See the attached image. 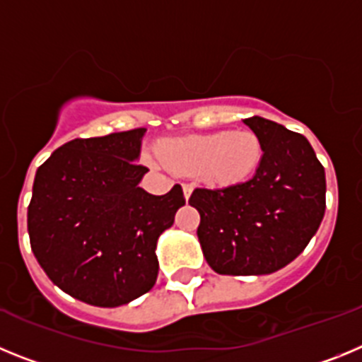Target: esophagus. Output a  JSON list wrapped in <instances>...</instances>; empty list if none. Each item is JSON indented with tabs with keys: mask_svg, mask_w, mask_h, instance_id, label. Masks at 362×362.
Wrapping results in <instances>:
<instances>
[{
	"mask_svg": "<svg viewBox=\"0 0 362 362\" xmlns=\"http://www.w3.org/2000/svg\"><path fill=\"white\" fill-rule=\"evenodd\" d=\"M192 190H194V187H192V185H183V194H185V199H190V196H192Z\"/></svg>",
	"mask_w": 362,
	"mask_h": 362,
	"instance_id": "esophagus-1",
	"label": "esophagus"
}]
</instances>
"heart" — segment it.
Wrapping results in <instances>:
<instances>
[{
  "label": "heart",
  "mask_w": 362,
  "mask_h": 362,
  "mask_svg": "<svg viewBox=\"0 0 362 362\" xmlns=\"http://www.w3.org/2000/svg\"><path fill=\"white\" fill-rule=\"evenodd\" d=\"M156 153L170 170L199 174L212 187H232L254 174L263 146L254 132L238 130L163 139Z\"/></svg>",
  "instance_id": "heart-1"
}]
</instances>
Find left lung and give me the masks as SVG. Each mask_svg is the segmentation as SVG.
<instances>
[{"mask_svg":"<svg viewBox=\"0 0 362 362\" xmlns=\"http://www.w3.org/2000/svg\"><path fill=\"white\" fill-rule=\"evenodd\" d=\"M243 123L259 137L263 158L248 181L196 188L201 250L221 276H267L305 250L326 209L325 168L305 136L264 117Z\"/></svg>","mask_w":362,"mask_h":362,"instance_id":"left-lung-1","label":"left lung"}]
</instances>
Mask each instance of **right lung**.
Listing matches in <instances>:
<instances>
[{"instance_id":"obj_1","label":"right lung","mask_w":362,"mask_h":362,"mask_svg":"<svg viewBox=\"0 0 362 362\" xmlns=\"http://www.w3.org/2000/svg\"><path fill=\"white\" fill-rule=\"evenodd\" d=\"M146 129L72 139L37 168L27 223L32 252L57 288L86 305L116 308L158 279V239L185 204L139 187Z\"/></svg>"}]
</instances>
